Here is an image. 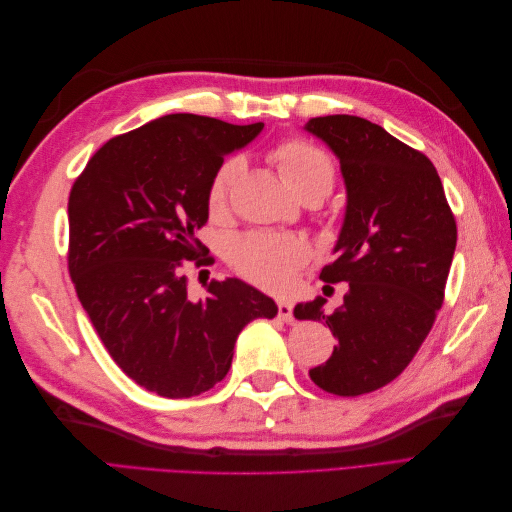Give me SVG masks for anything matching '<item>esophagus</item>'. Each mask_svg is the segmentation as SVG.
Returning a JSON list of instances; mask_svg holds the SVG:
<instances>
[{
	"mask_svg": "<svg viewBox=\"0 0 512 512\" xmlns=\"http://www.w3.org/2000/svg\"><path fill=\"white\" fill-rule=\"evenodd\" d=\"M277 316L284 322H292V301H280L277 303Z\"/></svg>",
	"mask_w": 512,
	"mask_h": 512,
	"instance_id": "esophagus-1",
	"label": "esophagus"
}]
</instances>
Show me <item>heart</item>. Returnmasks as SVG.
I'll return each instance as SVG.
<instances>
[{"mask_svg": "<svg viewBox=\"0 0 512 512\" xmlns=\"http://www.w3.org/2000/svg\"><path fill=\"white\" fill-rule=\"evenodd\" d=\"M273 160L280 168L284 181L301 196L305 192H320L327 196L335 183V168L331 158L314 143L303 138H292L273 149ZM243 168V158L232 156L215 170L209 190L207 205L211 211H220L226 205L228 192ZM230 262L235 269L254 284L282 292L290 288L294 273L307 260V245L297 237L260 235L250 232L232 239L228 247Z\"/></svg>", "mask_w": 512, "mask_h": 512, "instance_id": "b5f03b06", "label": "heart"}]
</instances>
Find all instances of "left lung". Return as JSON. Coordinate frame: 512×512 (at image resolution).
<instances>
[{
    "label": "left lung",
    "instance_id": "8db88e82",
    "mask_svg": "<svg viewBox=\"0 0 512 512\" xmlns=\"http://www.w3.org/2000/svg\"><path fill=\"white\" fill-rule=\"evenodd\" d=\"M342 168L346 213L324 282H346L344 305L327 299L294 307V318L324 320L337 346L309 369L322 391L356 397L382 389L408 367L444 301L457 224L436 166L363 117L327 115L305 123Z\"/></svg>",
    "mask_w": 512,
    "mask_h": 512
}]
</instances>
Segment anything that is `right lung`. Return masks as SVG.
I'll list each match as a JSON object with an SVG mask.
<instances>
[{
	"label": "right lung",
	"instance_id": "1",
	"mask_svg": "<svg viewBox=\"0 0 512 512\" xmlns=\"http://www.w3.org/2000/svg\"><path fill=\"white\" fill-rule=\"evenodd\" d=\"M265 123L175 113L102 145L68 200V269L79 301L113 361L143 389L194 397L224 380L239 333L277 305L241 280L209 282L192 301L181 273L205 245L207 190L228 153Z\"/></svg>",
	"mask_w": 512,
	"mask_h": 512
}]
</instances>
